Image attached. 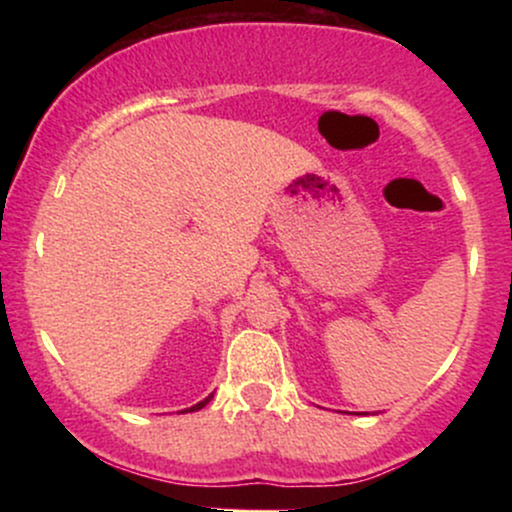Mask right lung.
Instances as JSON below:
<instances>
[{
  "mask_svg": "<svg viewBox=\"0 0 512 512\" xmlns=\"http://www.w3.org/2000/svg\"><path fill=\"white\" fill-rule=\"evenodd\" d=\"M211 397H214V395H209V397H204L202 399V402H197V404H192V407L190 409H182L180 411V414H187V411H199V409H202V407H207V404L211 402Z\"/></svg>",
  "mask_w": 512,
  "mask_h": 512,
  "instance_id": "add662e5",
  "label": "right lung"
}]
</instances>
